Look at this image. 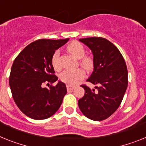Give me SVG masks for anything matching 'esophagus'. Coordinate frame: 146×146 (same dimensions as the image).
<instances>
[{
  "mask_svg": "<svg viewBox=\"0 0 146 146\" xmlns=\"http://www.w3.org/2000/svg\"><path fill=\"white\" fill-rule=\"evenodd\" d=\"M75 88L74 86H71V85H67V90H73V89Z\"/></svg>",
  "mask_w": 146,
  "mask_h": 146,
  "instance_id": "1",
  "label": "esophagus"
}]
</instances>
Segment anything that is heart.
Instances as JSON below:
<instances>
[{
  "label": "heart",
  "mask_w": 146,
  "mask_h": 146,
  "mask_svg": "<svg viewBox=\"0 0 146 146\" xmlns=\"http://www.w3.org/2000/svg\"><path fill=\"white\" fill-rule=\"evenodd\" d=\"M67 50L70 54L79 59V64L88 71L94 68L95 62L92 56L85 55V48L82 43L78 41H73L67 47ZM51 64L54 68L59 70L62 68L60 62V52L56 50L51 56ZM85 77V72L82 68L76 70H67L59 76L60 80L68 85H75Z\"/></svg>",
  "instance_id": "obj_1"
}]
</instances>
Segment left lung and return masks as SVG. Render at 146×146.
<instances>
[{
	"instance_id": "left-lung-1",
	"label": "left lung",
	"mask_w": 146,
	"mask_h": 146,
	"mask_svg": "<svg viewBox=\"0 0 146 146\" xmlns=\"http://www.w3.org/2000/svg\"><path fill=\"white\" fill-rule=\"evenodd\" d=\"M92 50L94 70L87 82L98 85L91 90L81 87L84 96L78 100V107L86 117L92 120H105L117 110L128 86V70L122 54L114 44L102 37L80 39Z\"/></svg>"
}]
</instances>
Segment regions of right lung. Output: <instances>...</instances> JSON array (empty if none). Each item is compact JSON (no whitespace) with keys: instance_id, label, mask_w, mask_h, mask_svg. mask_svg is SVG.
<instances>
[{"instance_id":"obj_1","label":"right lung","mask_w":146,"mask_h":146,"mask_svg":"<svg viewBox=\"0 0 146 146\" xmlns=\"http://www.w3.org/2000/svg\"><path fill=\"white\" fill-rule=\"evenodd\" d=\"M68 39H40L30 43L15 58L9 75L12 98L20 111L35 120L51 117L67 93L64 83L57 81L51 64L55 50ZM45 84L49 88L44 87Z\"/></svg>"}]
</instances>
